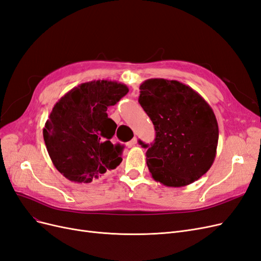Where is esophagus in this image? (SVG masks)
I'll list each match as a JSON object with an SVG mask.
<instances>
[{
  "instance_id": "1",
  "label": "esophagus",
  "mask_w": 261,
  "mask_h": 261,
  "mask_svg": "<svg viewBox=\"0 0 261 261\" xmlns=\"http://www.w3.org/2000/svg\"><path fill=\"white\" fill-rule=\"evenodd\" d=\"M136 144H137V138L134 137V138L129 141V143H128V146H129V147H134Z\"/></svg>"
}]
</instances>
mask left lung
<instances>
[{
	"label": "left lung",
	"mask_w": 261,
	"mask_h": 261,
	"mask_svg": "<svg viewBox=\"0 0 261 261\" xmlns=\"http://www.w3.org/2000/svg\"><path fill=\"white\" fill-rule=\"evenodd\" d=\"M139 103L152 121L155 139L147 148V165L154 180L169 187L194 183L211 168L217 154L218 122L198 92L177 81L147 80Z\"/></svg>",
	"instance_id": "1"
}]
</instances>
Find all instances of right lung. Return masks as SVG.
I'll return each instance as SVG.
<instances>
[{"instance_id": "1", "label": "right lung", "mask_w": 261, "mask_h": 261, "mask_svg": "<svg viewBox=\"0 0 261 261\" xmlns=\"http://www.w3.org/2000/svg\"><path fill=\"white\" fill-rule=\"evenodd\" d=\"M127 92L124 84L92 81L75 87L55 103L43 139L54 167L67 179L91 183L120 165L124 147L111 143L116 124L107 111Z\"/></svg>"}]
</instances>
